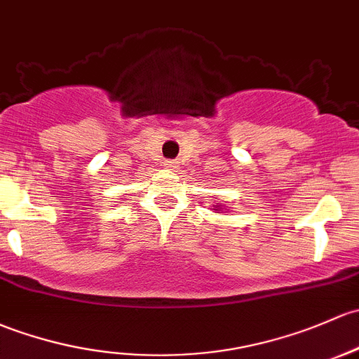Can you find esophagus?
<instances>
[{
    "label": "esophagus",
    "instance_id": "esophagus-1",
    "mask_svg": "<svg viewBox=\"0 0 359 359\" xmlns=\"http://www.w3.org/2000/svg\"><path fill=\"white\" fill-rule=\"evenodd\" d=\"M163 165H165V167H167V168H175V167H177V163H175V161H173V160H165Z\"/></svg>",
    "mask_w": 359,
    "mask_h": 359
}]
</instances>
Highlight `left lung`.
Returning <instances> with one entry per match:
<instances>
[{
	"label": "left lung",
	"mask_w": 359,
	"mask_h": 359,
	"mask_svg": "<svg viewBox=\"0 0 359 359\" xmlns=\"http://www.w3.org/2000/svg\"><path fill=\"white\" fill-rule=\"evenodd\" d=\"M217 208H218V211H222V210H220V206H217Z\"/></svg>",
	"instance_id": "obj_1"
}]
</instances>
